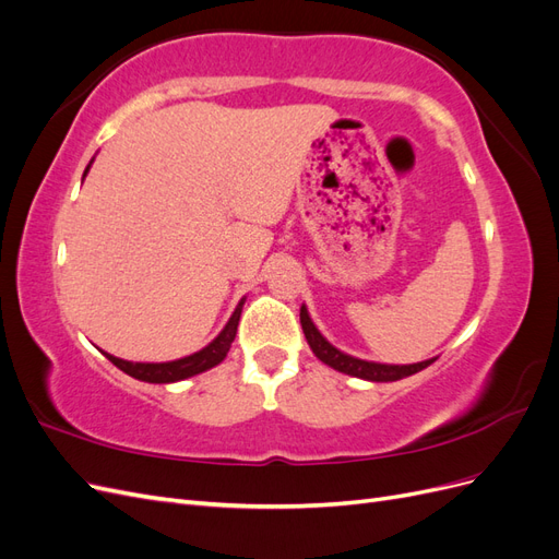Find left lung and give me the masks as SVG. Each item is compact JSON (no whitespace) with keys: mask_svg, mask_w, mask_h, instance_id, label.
<instances>
[{"mask_svg":"<svg viewBox=\"0 0 559 559\" xmlns=\"http://www.w3.org/2000/svg\"><path fill=\"white\" fill-rule=\"evenodd\" d=\"M300 326H302V333H306V337H308V345L317 354V359H321L326 366H331L335 370H341V373H347V376H354V378H364V380H370V382H394V380H401V378H408V376L419 373L421 368H427L436 361V359H429V361H419V364H411V366H386V364L354 359V357H349V354H343L341 349H335L326 341V337L317 331L306 306L300 308Z\"/></svg>","mask_w":559,"mask_h":559,"instance_id":"obj_1","label":"left lung"}]
</instances>
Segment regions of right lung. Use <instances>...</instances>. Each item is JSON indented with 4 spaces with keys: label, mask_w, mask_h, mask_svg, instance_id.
Wrapping results in <instances>:
<instances>
[{
    "label": "right lung",
    "mask_w": 559,
    "mask_h": 559,
    "mask_svg": "<svg viewBox=\"0 0 559 559\" xmlns=\"http://www.w3.org/2000/svg\"><path fill=\"white\" fill-rule=\"evenodd\" d=\"M240 312H242V302L238 308H235L233 317L228 319L226 329L218 333L214 341L191 357H183L177 361H167V364H132V361H123V359H116L111 354H107V359L116 366L121 368L123 373H128L134 380H142V382H156V384H165V382H177L183 378H191L202 373V370H207L216 364H222L226 359V354L230 349V343L235 341V333H238V324H240Z\"/></svg>",
    "instance_id": "add662e5"
}]
</instances>
